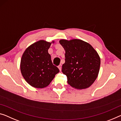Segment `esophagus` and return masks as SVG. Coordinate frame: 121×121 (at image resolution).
Returning a JSON list of instances; mask_svg holds the SVG:
<instances>
[{
	"label": "esophagus",
	"mask_w": 121,
	"mask_h": 121,
	"mask_svg": "<svg viewBox=\"0 0 121 121\" xmlns=\"http://www.w3.org/2000/svg\"><path fill=\"white\" fill-rule=\"evenodd\" d=\"M58 69H59V70H60V71H61V70H62V65L59 64V65L58 66Z\"/></svg>",
	"instance_id": "esophagus-1"
}]
</instances>
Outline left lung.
Returning <instances> with one entry per match:
<instances>
[{"label":"left lung","instance_id":"1","mask_svg":"<svg viewBox=\"0 0 121 121\" xmlns=\"http://www.w3.org/2000/svg\"><path fill=\"white\" fill-rule=\"evenodd\" d=\"M59 43L64 48L65 63L62 71L68 78V83L73 88H89L97 78L101 59L92 46L80 39H62Z\"/></svg>","mask_w":121,"mask_h":121}]
</instances>
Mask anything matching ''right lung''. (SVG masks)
<instances>
[{"label": "right lung", "mask_w": 121, "mask_h": 121, "mask_svg": "<svg viewBox=\"0 0 121 121\" xmlns=\"http://www.w3.org/2000/svg\"><path fill=\"white\" fill-rule=\"evenodd\" d=\"M51 43L40 40L29 46L22 56V74L25 81L35 88L48 86L59 72L58 68L52 64L51 56L48 53Z\"/></svg>", "instance_id": "add662e5"}]
</instances>
